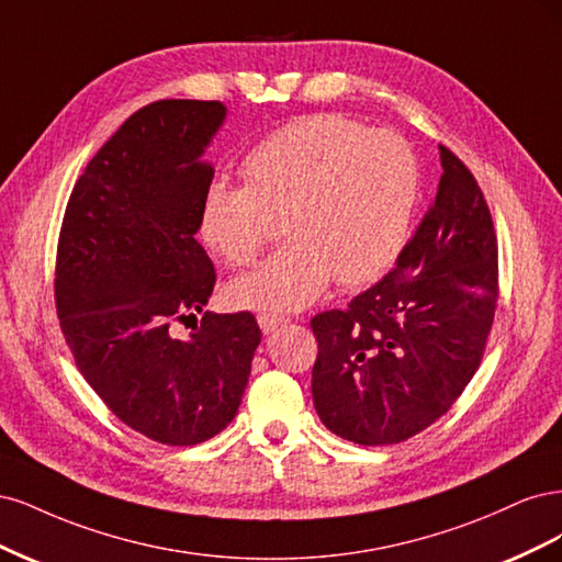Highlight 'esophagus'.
<instances>
[{
  "label": "esophagus",
  "mask_w": 562,
  "mask_h": 562,
  "mask_svg": "<svg viewBox=\"0 0 562 562\" xmlns=\"http://www.w3.org/2000/svg\"><path fill=\"white\" fill-rule=\"evenodd\" d=\"M257 319H259V327H261V331H263V334L276 331L278 327H282V324H286V322H289V317H284V315H276V313H261Z\"/></svg>",
  "instance_id": "obj_1"
}]
</instances>
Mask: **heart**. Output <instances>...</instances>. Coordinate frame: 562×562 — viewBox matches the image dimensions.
Wrapping results in <instances>:
<instances>
[{"instance_id": "b5f03b06", "label": "heart", "mask_w": 562, "mask_h": 562, "mask_svg": "<svg viewBox=\"0 0 562 562\" xmlns=\"http://www.w3.org/2000/svg\"><path fill=\"white\" fill-rule=\"evenodd\" d=\"M245 187L214 182L201 235L216 257L247 266L282 216L289 243L228 284L251 311H301L329 282L364 284L396 259L418 198V162L390 131L340 114L301 116L270 133L243 162Z\"/></svg>"}]
</instances>
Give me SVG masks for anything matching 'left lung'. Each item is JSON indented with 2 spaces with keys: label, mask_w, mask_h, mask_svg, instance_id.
I'll return each mask as SVG.
<instances>
[{
  "label": "left lung",
  "mask_w": 562,
  "mask_h": 562,
  "mask_svg": "<svg viewBox=\"0 0 562 562\" xmlns=\"http://www.w3.org/2000/svg\"><path fill=\"white\" fill-rule=\"evenodd\" d=\"M434 205L390 273L346 311L313 317V402L359 446L406 441L437 423L474 378L497 305L491 210L464 162L439 147Z\"/></svg>",
  "instance_id": "obj_1"
}]
</instances>
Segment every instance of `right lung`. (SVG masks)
Returning a JSON list of instances; mask_svg holds the SVG:
<instances>
[{
	"label": "right lung",
	"mask_w": 562,
	"mask_h": 562,
	"mask_svg": "<svg viewBox=\"0 0 562 562\" xmlns=\"http://www.w3.org/2000/svg\"><path fill=\"white\" fill-rule=\"evenodd\" d=\"M222 102L160 100L104 142L71 189L56 305L77 367L110 411L166 446H195L238 413L261 342L251 313H203L214 266L195 240Z\"/></svg>",
	"instance_id": "obj_1"
}]
</instances>
